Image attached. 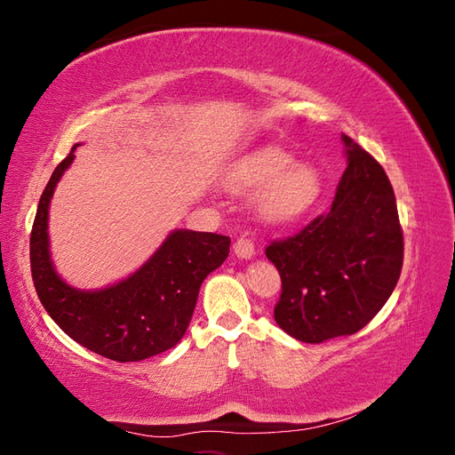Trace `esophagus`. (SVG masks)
Instances as JSON below:
<instances>
[{"label": "esophagus", "mask_w": 455, "mask_h": 455, "mask_svg": "<svg viewBox=\"0 0 455 455\" xmlns=\"http://www.w3.org/2000/svg\"><path fill=\"white\" fill-rule=\"evenodd\" d=\"M233 252L241 259H251L254 256V243L246 237H241L233 244Z\"/></svg>", "instance_id": "34e87169"}]
</instances>
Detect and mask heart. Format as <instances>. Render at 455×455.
I'll list each match as a JSON object with an SVG mask.
<instances>
[{
  "instance_id": "b5f03b06",
  "label": "heart",
  "mask_w": 455,
  "mask_h": 455,
  "mask_svg": "<svg viewBox=\"0 0 455 455\" xmlns=\"http://www.w3.org/2000/svg\"><path fill=\"white\" fill-rule=\"evenodd\" d=\"M228 188L256 197V214L269 226H288L306 218L323 196V176L313 164L296 163L288 151L266 146L244 156L228 174Z\"/></svg>"
}]
</instances>
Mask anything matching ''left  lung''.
<instances>
[{
  "label": "left lung",
  "instance_id": "1",
  "mask_svg": "<svg viewBox=\"0 0 455 455\" xmlns=\"http://www.w3.org/2000/svg\"><path fill=\"white\" fill-rule=\"evenodd\" d=\"M341 140L347 169L332 209L266 249L283 283L275 323L306 343L359 332L389 299L403 269V229L389 178L347 134Z\"/></svg>",
  "mask_w": 455,
  "mask_h": 455
}]
</instances>
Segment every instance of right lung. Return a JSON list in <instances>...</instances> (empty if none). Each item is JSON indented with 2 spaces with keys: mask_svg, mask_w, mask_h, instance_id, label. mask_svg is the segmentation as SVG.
Masks as SVG:
<instances>
[{
  "mask_svg": "<svg viewBox=\"0 0 455 455\" xmlns=\"http://www.w3.org/2000/svg\"><path fill=\"white\" fill-rule=\"evenodd\" d=\"M72 148L54 169L30 235L36 292L51 319L79 346L117 363H136L174 347L186 334L206 275L226 261L229 237L174 229L142 267L100 291H79L54 269L49 251V204L74 163Z\"/></svg>",
  "mask_w": 455,
  "mask_h": 455,
  "instance_id": "obj_1",
  "label": "right lung"
}]
</instances>
